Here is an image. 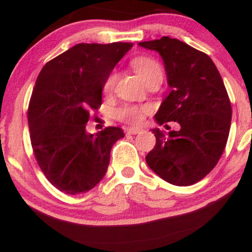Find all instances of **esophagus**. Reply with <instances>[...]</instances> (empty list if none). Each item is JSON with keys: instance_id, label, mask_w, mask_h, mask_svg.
I'll return each instance as SVG.
<instances>
[{"instance_id": "obj_1", "label": "esophagus", "mask_w": 252, "mask_h": 252, "mask_svg": "<svg viewBox=\"0 0 252 252\" xmlns=\"http://www.w3.org/2000/svg\"><path fill=\"white\" fill-rule=\"evenodd\" d=\"M126 134H137L141 132V129L139 128H136V127H127V128L125 129Z\"/></svg>"}]
</instances>
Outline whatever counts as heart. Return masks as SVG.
Listing matches in <instances>:
<instances>
[{
  "label": "heart",
  "instance_id": "b5f03b06",
  "mask_svg": "<svg viewBox=\"0 0 252 252\" xmlns=\"http://www.w3.org/2000/svg\"><path fill=\"white\" fill-rule=\"evenodd\" d=\"M131 65L148 86L152 85L153 82H161L162 77H164V70H162L161 64L153 57H134L131 61ZM116 79H118V74H116L115 70L109 72L108 76L104 80V84H103L104 93H110L114 90ZM150 111H152L150 105L126 104L116 109L115 116L116 119L121 121H126V123L132 124V125H138L143 121L144 116L149 114Z\"/></svg>",
  "mask_w": 252,
  "mask_h": 252
}]
</instances>
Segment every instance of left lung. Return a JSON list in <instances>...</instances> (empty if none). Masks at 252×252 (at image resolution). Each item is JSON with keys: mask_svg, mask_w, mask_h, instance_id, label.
I'll return each instance as SVG.
<instances>
[{"mask_svg": "<svg viewBox=\"0 0 252 252\" xmlns=\"http://www.w3.org/2000/svg\"><path fill=\"white\" fill-rule=\"evenodd\" d=\"M138 45L159 52L171 87L155 120L160 126L168 121L181 125L168 136L153 129L157 143L145 157L147 164L166 182L191 186L211 172L225 148L232 121L227 90L204 52L168 36Z\"/></svg>", "mask_w": 252, "mask_h": 252, "instance_id": "8db88e82", "label": "left lung"}]
</instances>
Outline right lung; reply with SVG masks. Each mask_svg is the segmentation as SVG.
Returning <instances> with one entry per match:
<instances>
[{"label":"right lung","mask_w":252,"mask_h":252,"mask_svg":"<svg viewBox=\"0 0 252 252\" xmlns=\"http://www.w3.org/2000/svg\"><path fill=\"white\" fill-rule=\"evenodd\" d=\"M132 47L128 42L79 43L46 63L31 94L28 121L31 147L46 178L75 195L104 177L110 150L123 128L86 132L90 113L102 105L103 84Z\"/></svg>","instance_id":"1"}]
</instances>
